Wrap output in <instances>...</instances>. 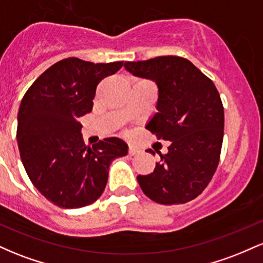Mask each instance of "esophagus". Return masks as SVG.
I'll use <instances>...</instances> for the list:
<instances>
[{
	"label": "esophagus",
	"mask_w": 263,
	"mask_h": 263,
	"mask_svg": "<svg viewBox=\"0 0 263 263\" xmlns=\"http://www.w3.org/2000/svg\"><path fill=\"white\" fill-rule=\"evenodd\" d=\"M138 153H140V149L136 148V147L129 146V148H128V155L129 156H136V155H138Z\"/></svg>",
	"instance_id": "esophagus-1"
}]
</instances>
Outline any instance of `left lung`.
<instances>
[{"mask_svg": "<svg viewBox=\"0 0 263 263\" xmlns=\"http://www.w3.org/2000/svg\"><path fill=\"white\" fill-rule=\"evenodd\" d=\"M125 68L157 84L158 112L146 128L172 142L168 153L158 152L161 161L152 173L137 176L138 184L156 203H188L206 188L220 161L224 107L218 89L182 57L126 62Z\"/></svg>", "mask_w": 263, "mask_h": 263, "instance_id": "8db88e82", "label": "left lung"}]
</instances>
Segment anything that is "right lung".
Segmentation results:
<instances>
[{"label": "right lung", "mask_w": 263, "mask_h": 263, "mask_svg": "<svg viewBox=\"0 0 263 263\" xmlns=\"http://www.w3.org/2000/svg\"><path fill=\"white\" fill-rule=\"evenodd\" d=\"M122 65L63 59L23 96L17 125L21 159L33 185L57 206L78 209L98 200L110 163L127 155V144L117 137L85 146L79 122L92 110L98 84Z\"/></svg>", "instance_id": "obj_1"}]
</instances>
